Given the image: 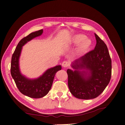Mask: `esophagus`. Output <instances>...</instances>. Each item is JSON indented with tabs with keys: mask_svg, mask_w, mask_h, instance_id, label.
I'll return each mask as SVG.
<instances>
[{
	"mask_svg": "<svg viewBox=\"0 0 125 125\" xmlns=\"http://www.w3.org/2000/svg\"><path fill=\"white\" fill-rule=\"evenodd\" d=\"M62 67H64V68H67V67H68L69 65V63L68 62V61H63L62 64Z\"/></svg>",
	"mask_w": 125,
	"mask_h": 125,
	"instance_id": "1",
	"label": "esophagus"
}]
</instances>
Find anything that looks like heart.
Listing matches in <instances>:
<instances>
[{"instance_id": "heart-1", "label": "heart", "mask_w": 125, "mask_h": 125, "mask_svg": "<svg viewBox=\"0 0 125 125\" xmlns=\"http://www.w3.org/2000/svg\"><path fill=\"white\" fill-rule=\"evenodd\" d=\"M70 43L74 45H78L77 53L79 55H82L87 52L92 45V40L82 34L74 35L71 39Z\"/></svg>"}]
</instances>
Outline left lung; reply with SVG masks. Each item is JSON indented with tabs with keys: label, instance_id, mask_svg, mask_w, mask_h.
Returning a JSON list of instances; mask_svg holds the SVG:
<instances>
[{
	"label": "left lung",
	"instance_id": "obj_1",
	"mask_svg": "<svg viewBox=\"0 0 125 125\" xmlns=\"http://www.w3.org/2000/svg\"><path fill=\"white\" fill-rule=\"evenodd\" d=\"M96 45L90 51L71 63L74 70L67 69L68 84L76 98L94 99L104 91L109 84L112 72V62L104 42L95 33Z\"/></svg>",
	"mask_w": 125,
	"mask_h": 125
}]
</instances>
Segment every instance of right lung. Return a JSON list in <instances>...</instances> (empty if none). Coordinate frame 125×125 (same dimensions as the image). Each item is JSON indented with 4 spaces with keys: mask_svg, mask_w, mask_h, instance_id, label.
<instances>
[{
    "mask_svg": "<svg viewBox=\"0 0 125 125\" xmlns=\"http://www.w3.org/2000/svg\"><path fill=\"white\" fill-rule=\"evenodd\" d=\"M43 29L32 32L22 39L18 43L12 55L11 63V74L19 91L23 95L32 98H40L46 96L50 90L57 72L61 70V65H57L45 71L39 77L30 79L21 73L19 58L22 47L28 42L41 35Z\"/></svg>",
    "mask_w": 125,
    "mask_h": 125,
    "instance_id": "1",
    "label": "right lung"
}]
</instances>
